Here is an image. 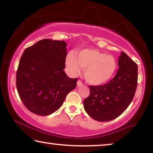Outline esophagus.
I'll return each instance as SVG.
<instances>
[{"instance_id": "esophagus-1", "label": "esophagus", "mask_w": 153, "mask_h": 153, "mask_svg": "<svg viewBox=\"0 0 153 153\" xmlns=\"http://www.w3.org/2000/svg\"><path fill=\"white\" fill-rule=\"evenodd\" d=\"M77 86L79 87V86H81V85H83V83H82V81H80V80H78V81H77Z\"/></svg>"}]
</instances>
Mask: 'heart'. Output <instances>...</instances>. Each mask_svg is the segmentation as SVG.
<instances>
[{"label": "heart", "instance_id": "1", "mask_svg": "<svg viewBox=\"0 0 153 153\" xmlns=\"http://www.w3.org/2000/svg\"><path fill=\"white\" fill-rule=\"evenodd\" d=\"M66 65L72 73L84 70V78L90 84L100 85L107 83L114 76L118 64L114 56L97 49H84L68 54Z\"/></svg>", "mask_w": 153, "mask_h": 153}]
</instances>
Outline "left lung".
<instances>
[{"mask_svg":"<svg viewBox=\"0 0 153 153\" xmlns=\"http://www.w3.org/2000/svg\"><path fill=\"white\" fill-rule=\"evenodd\" d=\"M119 69L114 78L104 85H89L90 95L83 100L85 111L94 120L109 121L128 107L137 88L138 67L125 52L118 58Z\"/></svg>","mask_w":153,"mask_h":153,"instance_id":"left-lung-1","label":"left lung"}]
</instances>
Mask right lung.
Segmentation results:
<instances>
[{"mask_svg":"<svg viewBox=\"0 0 153 153\" xmlns=\"http://www.w3.org/2000/svg\"><path fill=\"white\" fill-rule=\"evenodd\" d=\"M66 46L65 41L42 39L26 48L21 57L16 89L23 104L33 114H53L76 87L78 79L70 78L63 70Z\"/></svg>","mask_w":153,"mask_h":153,"instance_id":"right-lung-1","label":"right lung"}]
</instances>
